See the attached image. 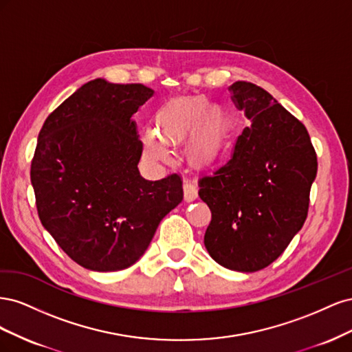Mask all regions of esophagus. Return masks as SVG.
I'll return each instance as SVG.
<instances>
[{
    "mask_svg": "<svg viewBox=\"0 0 352 352\" xmlns=\"http://www.w3.org/2000/svg\"><path fill=\"white\" fill-rule=\"evenodd\" d=\"M184 194H185V199L192 201L198 197V186L197 182L192 179H185L184 182Z\"/></svg>",
    "mask_w": 352,
    "mask_h": 352,
    "instance_id": "obj_1",
    "label": "esophagus"
}]
</instances>
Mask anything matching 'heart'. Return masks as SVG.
I'll use <instances>...</instances> for the list:
<instances>
[{
    "instance_id": "obj_1",
    "label": "heart",
    "mask_w": 352,
    "mask_h": 352,
    "mask_svg": "<svg viewBox=\"0 0 352 352\" xmlns=\"http://www.w3.org/2000/svg\"><path fill=\"white\" fill-rule=\"evenodd\" d=\"M206 107L202 102L184 101L170 104L160 113L164 135L157 129H148L145 133V148L150 155L155 158H166L168 155V140H177L201 122ZM221 144V131L216 122L207 123L194 135L190 148L201 160H210L219 151Z\"/></svg>"
}]
</instances>
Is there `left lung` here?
I'll list each match as a JSON object with an SVG mask.
<instances>
[{"instance_id":"1","label":"left lung","mask_w":352,"mask_h":352,"mask_svg":"<svg viewBox=\"0 0 352 352\" xmlns=\"http://www.w3.org/2000/svg\"><path fill=\"white\" fill-rule=\"evenodd\" d=\"M229 91L251 124L229 162L198 180V195L211 210L204 245L223 267L252 273L301 230L317 155L305 126L267 91L243 80Z\"/></svg>"}]
</instances>
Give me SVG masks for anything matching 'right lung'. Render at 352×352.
<instances>
[{
  "instance_id": "right-lung-1",
  "label": "right lung",
  "mask_w": 352,
  "mask_h": 352,
  "mask_svg": "<svg viewBox=\"0 0 352 352\" xmlns=\"http://www.w3.org/2000/svg\"><path fill=\"white\" fill-rule=\"evenodd\" d=\"M154 95L141 83H85L52 111L30 164L39 220L85 269L123 270L140 260L160 221L184 199L182 177L146 180L131 117Z\"/></svg>"
}]
</instances>
